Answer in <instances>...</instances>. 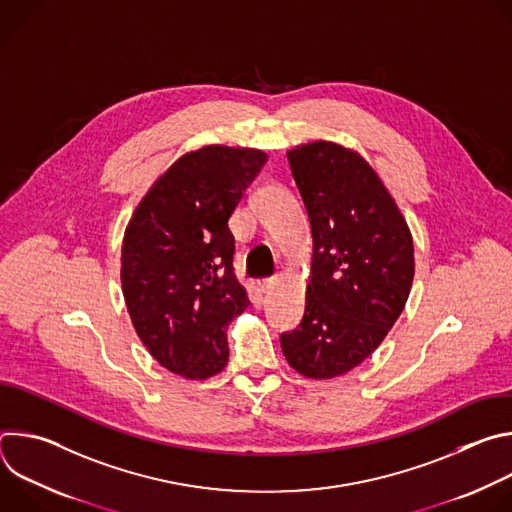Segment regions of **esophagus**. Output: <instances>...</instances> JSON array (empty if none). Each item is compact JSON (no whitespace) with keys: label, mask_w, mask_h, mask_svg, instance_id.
<instances>
[{"label":"esophagus","mask_w":512,"mask_h":512,"mask_svg":"<svg viewBox=\"0 0 512 512\" xmlns=\"http://www.w3.org/2000/svg\"><path fill=\"white\" fill-rule=\"evenodd\" d=\"M275 281H277V275H273V277H263V279L257 281V285H259L261 291H267Z\"/></svg>","instance_id":"1"}]
</instances>
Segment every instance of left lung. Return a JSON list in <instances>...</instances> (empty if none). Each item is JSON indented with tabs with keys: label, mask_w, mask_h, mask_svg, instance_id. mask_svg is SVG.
Listing matches in <instances>:
<instances>
[{
	"label": "left lung",
	"mask_w": 512,
	"mask_h": 512,
	"mask_svg": "<svg viewBox=\"0 0 512 512\" xmlns=\"http://www.w3.org/2000/svg\"><path fill=\"white\" fill-rule=\"evenodd\" d=\"M312 225L302 324L281 334L289 367L308 379L340 377L385 340L409 298L413 237L375 168L334 141L287 152Z\"/></svg>",
	"instance_id": "1"
}]
</instances>
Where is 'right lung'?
I'll return each mask as SVG.
<instances>
[{"label": "right lung", "instance_id": "1", "mask_svg": "<svg viewBox=\"0 0 512 512\" xmlns=\"http://www.w3.org/2000/svg\"><path fill=\"white\" fill-rule=\"evenodd\" d=\"M267 154L212 143L180 156L125 227L121 289L131 324L174 375L204 381L229 362L227 326L249 298L233 273L229 218Z\"/></svg>", "mask_w": 512, "mask_h": 512}]
</instances>
